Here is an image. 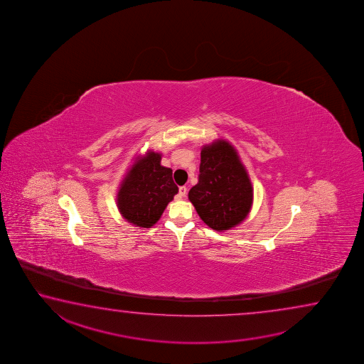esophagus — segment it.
<instances>
[{
    "instance_id": "1",
    "label": "esophagus",
    "mask_w": 364,
    "mask_h": 364,
    "mask_svg": "<svg viewBox=\"0 0 364 364\" xmlns=\"http://www.w3.org/2000/svg\"><path fill=\"white\" fill-rule=\"evenodd\" d=\"M178 195H179V198H186V195H187V188H186L185 186H182V187H179Z\"/></svg>"
}]
</instances>
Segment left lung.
Listing matches in <instances>:
<instances>
[{"label":"left lung","instance_id":"8db88e82","mask_svg":"<svg viewBox=\"0 0 364 364\" xmlns=\"http://www.w3.org/2000/svg\"><path fill=\"white\" fill-rule=\"evenodd\" d=\"M188 198L203 222L218 232L246 219L252 206V185L228 141L216 140L203 146L198 185L190 190Z\"/></svg>","mask_w":364,"mask_h":364}]
</instances>
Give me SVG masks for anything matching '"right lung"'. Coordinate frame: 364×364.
Returning a JSON list of instances; mask_svg holds the SVG:
<instances>
[{
  "instance_id": "right-lung-1",
  "label": "right lung",
  "mask_w": 364,
  "mask_h": 364,
  "mask_svg": "<svg viewBox=\"0 0 364 364\" xmlns=\"http://www.w3.org/2000/svg\"><path fill=\"white\" fill-rule=\"evenodd\" d=\"M161 153L149 150L136 158L119 186L118 210L136 227L151 228L178 192L172 169L161 166Z\"/></svg>"
}]
</instances>
